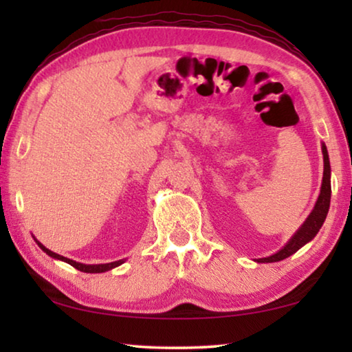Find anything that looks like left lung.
I'll use <instances>...</instances> for the list:
<instances>
[{"instance_id":"1","label":"left lung","mask_w":352,"mask_h":352,"mask_svg":"<svg viewBox=\"0 0 352 352\" xmlns=\"http://www.w3.org/2000/svg\"><path fill=\"white\" fill-rule=\"evenodd\" d=\"M323 160H324V170H323V184H321V192L320 197L315 204L314 211L311 212V216L307 217V220L300 230L296 231L295 236L289 241L287 245H285L283 250H279L278 253L273 256H269V258H262L258 259V262H278L283 261L285 258H289L290 254H294L298 252L305 243L309 241H312L315 234L318 233L321 225H323L324 219L327 216V211H329V204H331V166H329V157H327V151L326 146L323 144Z\"/></svg>"}]
</instances>
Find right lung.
Wrapping results in <instances>:
<instances>
[{"mask_svg":"<svg viewBox=\"0 0 352 352\" xmlns=\"http://www.w3.org/2000/svg\"><path fill=\"white\" fill-rule=\"evenodd\" d=\"M38 243V247L43 250V252L46 253V254H50L51 258H56V259H60V261H65V262H68L69 265H73L74 269H77V270H80V272H85V273H102V272H107V270H110V269H115V267H118V265H121L124 261H116V262H110V264H98V265H85V264H80V262H76V261H73V259H68V258H65V256H60V254H57V253H54V252H51V250H47V248H45L43 245H41L40 242H37Z\"/></svg>","mask_w":352,"mask_h":352,"instance_id":"obj_1","label":"right lung"}]
</instances>
